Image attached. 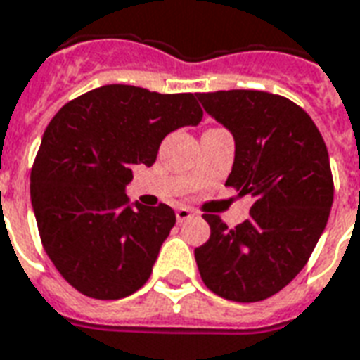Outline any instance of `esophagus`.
<instances>
[{"mask_svg":"<svg viewBox=\"0 0 360 360\" xmlns=\"http://www.w3.org/2000/svg\"><path fill=\"white\" fill-rule=\"evenodd\" d=\"M175 217H177V223H185L191 217H194L193 210H188V207H179L177 212H175Z\"/></svg>","mask_w":360,"mask_h":360,"instance_id":"esophagus-1","label":"esophagus"}]
</instances>
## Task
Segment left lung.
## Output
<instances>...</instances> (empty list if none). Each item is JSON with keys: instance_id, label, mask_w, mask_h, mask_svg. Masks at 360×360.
Listing matches in <instances>:
<instances>
[{"instance_id": "obj_1", "label": "left lung", "mask_w": 360, "mask_h": 360, "mask_svg": "<svg viewBox=\"0 0 360 360\" xmlns=\"http://www.w3.org/2000/svg\"><path fill=\"white\" fill-rule=\"evenodd\" d=\"M210 116L234 137L227 187L252 194L244 223L229 229L206 214L210 238L194 250L207 288L252 303L281 292L309 262L334 200L321 131L290 98L252 89L198 93Z\"/></svg>"}]
</instances>
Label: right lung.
Returning <instances> with one entry per match:
<instances>
[{
	"label": "right lung",
	"instance_id": "add662e5",
	"mask_svg": "<svg viewBox=\"0 0 360 360\" xmlns=\"http://www.w3.org/2000/svg\"><path fill=\"white\" fill-rule=\"evenodd\" d=\"M202 116L196 93L122 84L97 87L55 114L32 166L30 198L45 252L70 286L120 300L148 281L175 212L133 207L126 185L133 166H153L167 133Z\"/></svg>",
	"mask_w": 360,
	"mask_h": 360
}]
</instances>
